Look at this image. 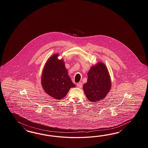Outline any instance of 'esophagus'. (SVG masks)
I'll list each match as a JSON object with an SVG mask.
<instances>
[{
  "label": "esophagus",
  "mask_w": 148,
  "mask_h": 148,
  "mask_svg": "<svg viewBox=\"0 0 148 148\" xmlns=\"http://www.w3.org/2000/svg\"><path fill=\"white\" fill-rule=\"evenodd\" d=\"M76 86L78 87V88H81L82 87V83H81V82H79V83H77Z\"/></svg>",
  "instance_id": "34e87169"
}]
</instances>
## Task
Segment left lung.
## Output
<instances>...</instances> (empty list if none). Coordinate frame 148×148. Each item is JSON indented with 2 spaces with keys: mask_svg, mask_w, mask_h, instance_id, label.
I'll list each match as a JSON object with an SVG mask.
<instances>
[{
  "mask_svg": "<svg viewBox=\"0 0 148 148\" xmlns=\"http://www.w3.org/2000/svg\"><path fill=\"white\" fill-rule=\"evenodd\" d=\"M111 87V78L105 65L100 62L92 66L88 73L87 83L83 86L88 100L94 102L104 99L110 92Z\"/></svg>",
  "mask_w": 148,
  "mask_h": 148,
  "instance_id": "obj_1",
  "label": "left lung"
}]
</instances>
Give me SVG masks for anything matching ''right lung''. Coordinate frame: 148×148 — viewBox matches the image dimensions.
Segmentation results:
<instances>
[{"label":"right lung","instance_id":"right-lung-1","mask_svg":"<svg viewBox=\"0 0 148 148\" xmlns=\"http://www.w3.org/2000/svg\"><path fill=\"white\" fill-rule=\"evenodd\" d=\"M58 54L49 58L44 66L41 84L45 92L56 99L65 97L69 89L75 87L68 75L63 59H58Z\"/></svg>","mask_w":148,"mask_h":148}]
</instances>
